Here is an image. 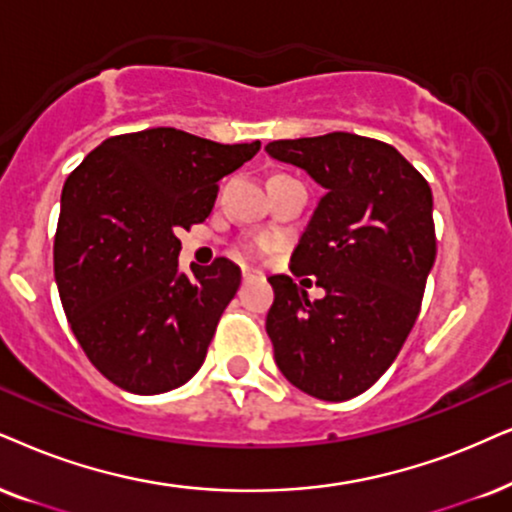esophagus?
Returning a JSON list of instances; mask_svg holds the SVG:
<instances>
[{
  "mask_svg": "<svg viewBox=\"0 0 512 512\" xmlns=\"http://www.w3.org/2000/svg\"><path fill=\"white\" fill-rule=\"evenodd\" d=\"M262 271L257 269H250V267H243V281H250V278H260Z\"/></svg>",
  "mask_w": 512,
  "mask_h": 512,
  "instance_id": "1",
  "label": "esophagus"
}]
</instances>
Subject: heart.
I'll return each instance as SVG.
<instances>
[{
    "instance_id": "b5f03b06",
    "label": "heart",
    "mask_w": 512,
    "mask_h": 512,
    "mask_svg": "<svg viewBox=\"0 0 512 512\" xmlns=\"http://www.w3.org/2000/svg\"><path fill=\"white\" fill-rule=\"evenodd\" d=\"M257 250H267V243H257Z\"/></svg>"
}]
</instances>
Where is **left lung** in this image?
Wrapping results in <instances>:
<instances>
[{
	"mask_svg": "<svg viewBox=\"0 0 512 512\" xmlns=\"http://www.w3.org/2000/svg\"><path fill=\"white\" fill-rule=\"evenodd\" d=\"M267 153L326 189L290 260L326 295L309 300L290 276H269L276 366L316 399H352L392 366L416 323L437 255L432 191L397 148L359 134L271 141Z\"/></svg>",
	"mask_w": 512,
	"mask_h": 512,
	"instance_id": "8db88e82",
	"label": "left lung"
}]
</instances>
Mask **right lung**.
I'll list each match as a JSON object with an SVG mask.
<instances>
[{
    "mask_svg": "<svg viewBox=\"0 0 512 512\" xmlns=\"http://www.w3.org/2000/svg\"><path fill=\"white\" fill-rule=\"evenodd\" d=\"M257 151L260 141L229 146L155 127L106 139L63 184L58 295L84 354L113 385L170 392L203 366L241 269L219 257L184 274L177 234L205 222L217 181Z\"/></svg>",
    "mask_w": 512,
    "mask_h": 512,
    "instance_id": "right-lung-1",
    "label": "right lung"
}]
</instances>
